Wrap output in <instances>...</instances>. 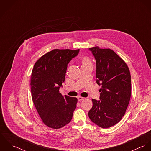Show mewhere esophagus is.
Returning <instances> with one entry per match:
<instances>
[{
	"instance_id": "1",
	"label": "esophagus",
	"mask_w": 151,
	"mask_h": 151,
	"mask_svg": "<svg viewBox=\"0 0 151 151\" xmlns=\"http://www.w3.org/2000/svg\"><path fill=\"white\" fill-rule=\"evenodd\" d=\"M77 98H78V100L79 101H83V100L85 99V98L82 97V96H78Z\"/></svg>"
}]
</instances>
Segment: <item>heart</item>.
<instances>
[{"instance_id":"obj_1","label":"heart","mask_w":151,"mask_h":151,"mask_svg":"<svg viewBox=\"0 0 151 151\" xmlns=\"http://www.w3.org/2000/svg\"><path fill=\"white\" fill-rule=\"evenodd\" d=\"M82 63L83 65H92V62H91V60L89 58H84L83 59Z\"/></svg>"}]
</instances>
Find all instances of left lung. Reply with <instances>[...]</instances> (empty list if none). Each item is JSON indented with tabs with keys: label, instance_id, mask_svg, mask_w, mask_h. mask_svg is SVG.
<instances>
[{
	"label": "left lung",
	"instance_id": "1",
	"mask_svg": "<svg viewBox=\"0 0 151 151\" xmlns=\"http://www.w3.org/2000/svg\"><path fill=\"white\" fill-rule=\"evenodd\" d=\"M89 50L96 60V83L102 88L100 100L92 99L88 116L96 125L106 129L125 114L131 98V75L128 65L113 50L97 46Z\"/></svg>",
	"mask_w": 151,
	"mask_h": 151
}]
</instances>
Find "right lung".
I'll use <instances>...</instances> for the list:
<instances>
[{
	"label": "right lung",
	"mask_w": 151,
	"mask_h": 151,
	"mask_svg": "<svg viewBox=\"0 0 151 151\" xmlns=\"http://www.w3.org/2000/svg\"><path fill=\"white\" fill-rule=\"evenodd\" d=\"M79 49H53L35 63L31 77L32 99L43 123L59 129L69 123L77 98L63 96L59 88L65 81L67 65Z\"/></svg>",
	"instance_id": "obj_1"
}]
</instances>
